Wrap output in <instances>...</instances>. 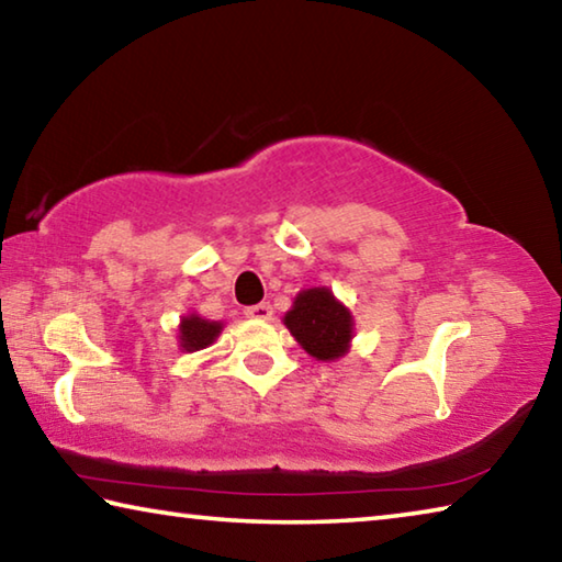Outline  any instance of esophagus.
Instances as JSON below:
<instances>
[{"instance_id": "1", "label": "esophagus", "mask_w": 562, "mask_h": 562, "mask_svg": "<svg viewBox=\"0 0 562 562\" xmlns=\"http://www.w3.org/2000/svg\"><path fill=\"white\" fill-rule=\"evenodd\" d=\"M245 315L252 317V319H270L272 317V304L270 302L252 304V307H245Z\"/></svg>"}]
</instances>
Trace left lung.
I'll use <instances>...</instances> for the list:
<instances>
[{
  "label": "left lung",
  "instance_id": "8db88e82",
  "mask_svg": "<svg viewBox=\"0 0 562 562\" xmlns=\"http://www.w3.org/2000/svg\"><path fill=\"white\" fill-rule=\"evenodd\" d=\"M290 335L310 357L319 361H335L349 351L355 319L331 290L310 288L302 290L284 315Z\"/></svg>",
  "mask_w": 562,
  "mask_h": 562
}]
</instances>
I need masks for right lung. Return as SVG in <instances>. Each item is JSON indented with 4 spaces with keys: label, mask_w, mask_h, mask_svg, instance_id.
<instances>
[{
    "label": "right lung",
    "mask_w": 562,
    "mask_h": 562,
    "mask_svg": "<svg viewBox=\"0 0 562 562\" xmlns=\"http://www.w3.org/2000/svg\"><path fill=\"white\" fill-rule=\"evenodd\" d=\"M223 329V322L203 319L201 315H188L180 319L178 341L183 351H198L211 347Z\"/></svg>",
    "instance_id": "right-lung-1"
}]
</instances>
